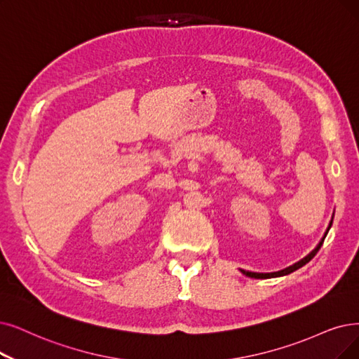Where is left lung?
Returning <instances> with one entry per match:
<instances>
[{
    "instance_id": "8db88e82",
    "label": "left lung",
    "mask_w": 359,
    "mask_h": 359,
    "mask_svg": "<svg viewBox=\"0 0 359 359\" xmlns=\"http://www.w3.org/2000/svg\"><path fill=\"white\" fill-rule=\"evenodd\" d=\"M332 224H333V218H332V221H330V224H328V228H327V231L324 233V237L321 238V241L318 243V246L315 248L308 256H305L304 259H300L299 262H296V264H293V265H290V266H287V268H284V269H281V271H277V272H250V271H245V269H240L243 274H245L246 277H250V278H274V277H283V276H287V274H290V272H293V271H296V269H299V268H302L304 265H306L312 257L317 255V252L321 249V246H323V243H324V238H325V236H327V233H328V229H330V226H332Z\"/></svg>"
}]
</instances>
